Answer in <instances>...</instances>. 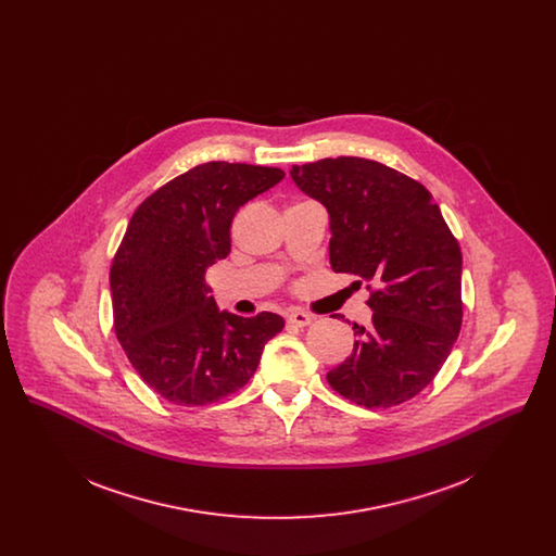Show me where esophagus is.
<instances>
[{
  "mask_svg": "<svg viewBox=\"0 0 556 556\" xmlns=\"http://www.w3.org/2000/svg\"><path fill=\"white\" fill-rule=\"evenodd\" d=\"M288 323L293 325V327H306V325L313 323V317L308 313H304V311H291L290 315H288Z\"/></svg>",
  "mask_w": 556,
  "mask_h": 556,
  "instance_id": "esophagus-1",
  "label": "esophagus"
}]
</instances>
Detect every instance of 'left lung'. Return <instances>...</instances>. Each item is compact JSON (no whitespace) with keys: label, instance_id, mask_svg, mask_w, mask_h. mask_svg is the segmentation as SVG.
Wrapping results in <instances>:
<instances>
[{"label":"left lung","instance_id":"obj_1","mask_svg":"<svg viewBox=\"0 0 556 556\" xmlns=\"http://www.w3.org/2000/svg\"><path fill=\"white\" fill-rule=\"evenodd\" d=\"M293 184L329 212V263L367 283L369 329L327 372L340 396L397 406L425 390L463 323L458 241L419 181L375 160L340 156L291 166Z\"/></svg>","mask_w":556,"mask_h":556}]
</instances>
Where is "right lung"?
<instances>
[{"label": "right lung", "mask_w": 556, "mask_h": 556, "mask_svg": "<svg viewBox=\"0 0 556 556\" xmlns=\"http://www.w3.org/2000/svg\"><path fill=\"white\" fill-rule=\"evenodd\" d=\"M281 168L204 162L132 212L112 266L114 331L132 369L179 406H204L243 388L283 318L218 313L206 268L231 252V223L277 186Z\"/></svg>", "instance_id": "right-lung-1"}]
</instances>
